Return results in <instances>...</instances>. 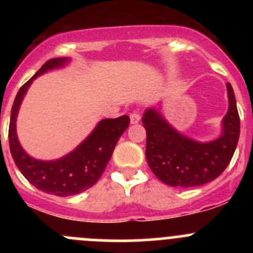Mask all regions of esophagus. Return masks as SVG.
I'll list each match as a JSON object with an SVG mask.
<instances>
[{
  "label": "esophagus",
  "instance_id": "esophagus-1",
  "mask_svg": "<svg viewBox=\"0 0 253 253\" xmlns=\"http://www.w3.org/2000/svg\"><path fill=\"white\" fill-rule=\"evenodd\" d=\"M129 120H131V124H138L139 120H141V115L138 114V111H132L129 115Z\"/></svg>",
  "mask_w": 253,
  "mask_h": 253
}]
</instances>
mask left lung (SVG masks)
I'll return each mask as SVG.
<instances>
[{
    "mask_svg": "<svg viewBox=\"0 0 253 253\" xmlns=\"http://www.w3.org/2000/svg\"><path fill=\"white\" fill-rule=\"evenodd\" d=\"M229 108L221 132L209 142H200L178 132L159 108H148L142 117L147 132L145 158L153 174L174 187H195L218 177L230 163L240 136L235 94L226 83Z\"/></svg>",
    "mask_w": 253,
    "mask_h": 253,
    "instance_id": "8db88e82",
    "label": "left lung"
}]
</instances>
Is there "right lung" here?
<instances>
[{"mask_svg":"<svg viewBox=\"0 0 253 253\" xmlns=\"http://www.w3.org/2000/svg\"><path fill=\"white\" fill-rule=\"evenodd\" d=\"M70 62V57L51 58L19 89L12 106L8 131L9 149L19 171L40 191L60 197L78 195L98 182L110 160L115 145L129 125L127 115L101 120L78 147L55 160L35 159L23 149L17 136L16 122L28 89L39 76L65 67Z\"/></svg>","mask_w":253,"mask_h":253,"instance_id":"right-lung-1","label":"right lung"}]
</instances>
